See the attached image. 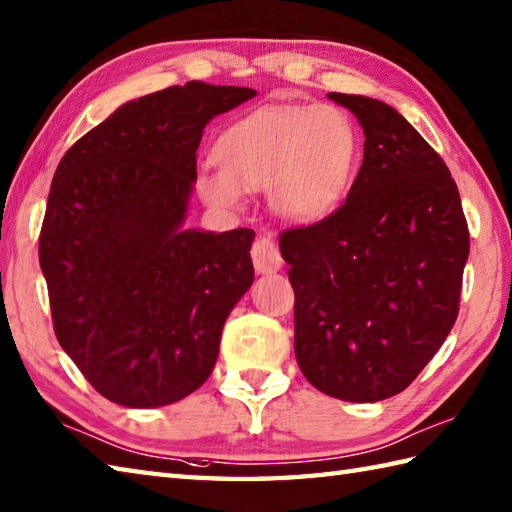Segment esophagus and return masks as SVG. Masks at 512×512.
Wrapping results in <instances>:
<instances>
[{
  "mask_svg": "<svg viewBox=\"0 0 512 512\" xmlns=\"http://www.w3.org/2000/svg\"><path fill=\"white\" fill-rule=\"evenodd\" d=\"M250 257H253V266L257 273H275V270L284 266V259H281L275 239L266 235H259L255 239L253 248H250Z\"/></svg>",
  "mask_w": 512,
  "mask_h": 512,
  "instance_id": "obj_1",
  "label": "esophagus"
}]
</instances>
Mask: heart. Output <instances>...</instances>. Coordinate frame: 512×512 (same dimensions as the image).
I'll use <instances>...</instances> for the list:
<instances>
[{"mask_svg": "<svg viewBox=\"0 0 512 512\" xmlns=\"http://www.w3.org/2000/svg\"><path fill=\"white\" fill-rule=\"evenodd\" d=\"M220 167L198 171V191L215 209H237L244 191L266 187L281 220L312 222L350 189L358 136L332 105L262 107L231 125L215 145Z\"/></svg>", "mask_w": 512, "mask_h": 512, "instance_id": "obj_1", "label": "heart"}]
</instances>
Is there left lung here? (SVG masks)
Instances as JSON below:
<instances>
[{"mask_svg":"<svg viewBox=\"0 0 512 512\" xmlns=\"http://www.w3.org/2000/svg\"><path fill=\"white\" fill-rule=\"evenodd\" d=\"M328 96L358 118L365 154L339 209L279 237L295 354L323 394L376 402L413 383L458 319L469 226L451 171L394 107Z\"/></svg>","mask_w":512,"mask_h":512,"instance_id":"1","label":"left lung"}]
</instances>
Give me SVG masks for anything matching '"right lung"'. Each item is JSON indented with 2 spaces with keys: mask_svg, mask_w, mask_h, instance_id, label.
I'll return each mask as SVG.
<instances>
[{
  "mask_svg": "<svg viewBox=\"0 0 512 512\" xmlns=\"http://www.w3.org/2000/svg\"><path fill=\"white\" fill-rule=\"evenodd\" d=\"M257 92L189 81L129 101L65 151L39 235L54 334L123 407L171 405L211 376L253 284L255 233L184 228L213 116Z\"/></svg>",
  "mask_w": 512,
  "mask_h": 512,
  "instance_id": "right-lung-1",
  "label": "right lung"
}]
</instances>
